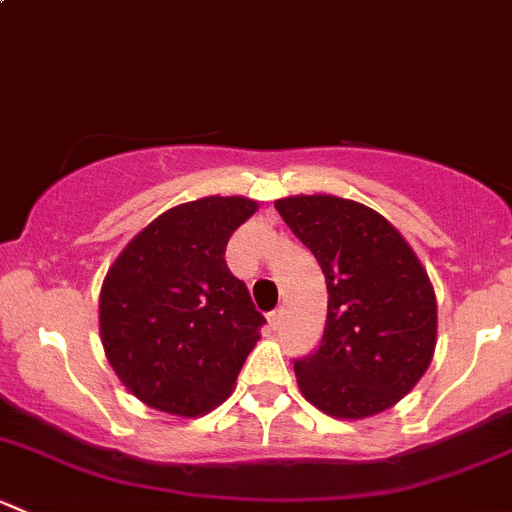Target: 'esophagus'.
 Instances as JSON below:
<instances>
[{
    "label": "esophagus",
    "instance_id": "obj_1",
    "mask_svg": "<svg viewBox=\"0 0 512 512\" xmlns=\"http://www.w3.org/2000/svg\"><path fill=\"white\" fill-rule=\"evenodd\" d=\"M282 314H285V312H282V309H275V312L267 314V322H270L272 329L280 327V324H282Z\"/></svg>",
    "mask_w": 512,
    "mask_h": 512
}]
</instances>
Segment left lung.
I'll use <instances>...</instances> for the list:
<instances>
[{
    "mask_svg": "<svg viewBox=\"0 0 512 512\" xmlns=\"http://www.w3.org/2000/svg\"><path fill=\"white\" fill-rule=\"evenodd\" d=\"M327 280V324L314 354L294 361L304 399L334 418H366L399 404L436 352V292L399 230L337 195L275 200Z\"/></svg>",
    "mask_w": 512,
    "mask_h": 512,
    "instance_id": "8db88e82",
    "label": "left lung"
}]
</instances>
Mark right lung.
<instances>
[{
	"label": "right lung",
	"instance_id": "1",
	"mask_svg": "<svg viewBox=\"0 0 512 512\" xmlns=\"http://www.w3.org/2000/svg\"><path fill=\"white\" fill-rule=\"evenodd\" d=\"M257 208L242 195L175 205L108 267L98 297L103 352L151 409L195 418L235 389L265 317L227 270L225 247Z\"/></svg>",
	"mask_w": 512,
	"mask_h": 512
}]
</instances>
